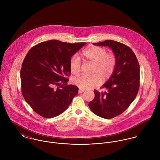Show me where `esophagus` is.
I'll use <instances>...</instances> for the list:
<instances>
[{
	"label": "esophagus",
	"instance_id": "obj_1",
	"mask_svg": "<svg viewBox=\"0 0 160 160\" xmlns=\"http://www.w3.org/2000/svg\"><path fill=\"white\" fill-rule=\"evenodd\" d=\"M84 89H82L80 88V89H79V93H82L84 92Z\"/></svg>",
	"mask_w": 160,
	"mask_h": 160
}]
</instances>
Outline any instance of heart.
Wrapping results in <instances>:
<instances>
[{
  "instance_id": "obj_1",
  "label": "heart",
  "mask_w": 160,
  "mask_h": 160,
  "mask_svg": "<svg viewBox=\"0 0 160 160\" xmlns=\"http://www.w3.org/2000/svg\"><path fill=\"white\" fill-rule=\"evenodd\" d=\"M85 60L93 64L91 76L81 75L72 78V83L82 89H89L98 86L101 79L107 81L112 76L117 65L116 57L113 53H107V50L99 46H91L82 52ZM71 72L78 74L81 69V60L76 54L69 61Z\"/></svg>"
}]
</instances>
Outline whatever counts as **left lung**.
<instances>
[{"label": "left lung", "instance_id": "1", "mask_svg": "<svg viewBox=\"0 0 160 160\" xmlns=\"http://www.w3.org/2000/svg\"><path fill=\"white\" fill-rule=\"evenodd\" d=\"M93 44L110 47L117 59L113 74L102 86L108 92L95 90L94 99L89 103L94 114L111 119L122 113L136 97L140 86V66L132 49L122 43L106 40Z\"/></svg>", "mask_w": 160, "mask_h": 160}]
</instances>
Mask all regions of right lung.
Listing matches in <instances>:
<instances>
[{
	"instance_id": "obj_1",
	"label": "right lung",
	"mask_w": 160,
	"mask_h": 160,
	"mask_svg": "<svg viewBox=\"0 0 160 160\" xmlns=\"http://www.w3.org/2000/svg\"><path fill=\"white\" fill-rule=\"evenodd\" d=\"M86 42L71 44L57 40L32 47L22 65V92L26 102L46 118L63 113L78 93V88L68 85L71 57Z\"/></svg>"
}]
</instances>
